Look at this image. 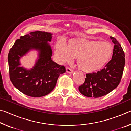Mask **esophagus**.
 <instances>
[{
    "label": "esophagus",
    "mask_w": 131,
    "mask_h": 131,
    "mask_svg": "<svg viewBox=\"0 0 131 131\" xmlns=\"http://www.w3.org/2000/svg\"><path fill=\"white\" fill-rule=\"evenodd\" d=\"M66 72H67L68 73H73V70L71 69L70 68H66Z\"/></svg>",
    "instance_id": "obj_1"
}]
</instances>
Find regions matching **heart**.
Wrapping results in <instances>:
<instances>
[{
  "mask_svg": "<svg viewBox=\"0 0 131 131\" xmlns=\"http://www.w3.org/2000/svg\"><path fill=\"white\" fill-rule=\"evenodd\" d=\"M55 51L62 62H69L75 58L80 69L91 73L100 69L109 61L113 48L107 41L74 38L68 40L66 44L57 42Z\"/></svg>",
  "mask_w": 131,
  "mask_h": 131,
  "instance_id": "1",
  "label": "heart"
}]
</instances>
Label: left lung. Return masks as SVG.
<instances>
[{
    "instance_id": "1",
    "label": "left lung",
    "mask_w": 131,
    "mask_h": 131,
    "mask_svg": "<svg viewBox=\"0 0 131 131\" xmlns=\"http://www.w3.org/2000/svg\"><path fill=\"white\" fill-rule=\"evenodd\" d=\"M110 39L114 44L112 59L100 71L87 74L84 83L79 87V91L84 96H103L117 88L120 83L125 66V54L116 39L112 36Z\"/></svg>"
}]
</instances>
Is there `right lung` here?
Returning a JSON list of instances; mask_svg holds the SVG:
<instances>
[{
  "mask_svg": "<svg viewBox=\"0 0 131 131\" xmlns=\"http://www.w3.org/2000/svg\"><path fill=\"white\" fill-rule=\"evenodd\" d=\"M51 33L36 31L21 36L11 48L8 55L10 80L13 85L24 94L32 97L45 96L54 90L58 78L66 72L64 66L51 59L52 51L48 43ZM31 49L38 51L35 66L28 70L20 67V58Z\"/></svg>",
  "mask_w": 131,
  "mask_h": 131,
  "instance_id": "right-lung-1",
  "label": "right lung"
}]
</instances>
